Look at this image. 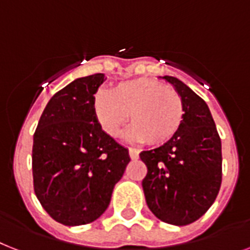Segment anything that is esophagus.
<instances>
[{
    "label": "esophagus",
    "instance_id": "obj_1",
    "mask_svg": "<svg viewBox=\"0 0 250 250\" xmlns=\"http://www.w3.org/2000/svg\"><path fill=\"white\" fill-rule=\"evenodd\" d=\"M129 157H131L132 160H136L139 159V150L136 149H132V147H129Z\"/></svg>",
    "mask_w": 250,
    "mask_h": 250
}]
</instances>
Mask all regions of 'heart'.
Segmentation results:
<instances>
[{"instance_id":"heart-1","label":"heart","mask_w":250,"mask_h":250,"mask_svg":"<svg viewBox=\"0 0 250 250\" xmlns=\"http://www.w3.org/2000/svg\"><path fill=\"white\" fill-rule=\"evenodd\" d=\"M93 113L103 131L118 137L127 121L132 125L127 137L132 141L160 146L180 131L185 105L180 93L150 78L118 83L93 100Z\"/></svg>"}]
</instances>
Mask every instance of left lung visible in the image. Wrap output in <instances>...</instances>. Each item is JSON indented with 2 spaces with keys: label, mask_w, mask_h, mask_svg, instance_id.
<instances>
[{
  "label": "left lung",
  "mask_w": 250,
  "mask_h": 250,
  "mask_svg": "<svg viewBox=\"0 0 250 250\" xmlns=\"http://www.w3.org/2000/svg\"><path fill=\"white\" fill-rule=\"evenodd\" d=\"M180 93L185 117L180 131L140 158L147 167L143 188L149 209L176 226L192 224L209 209L222 181L221 139L206 101L182 81L162 77Z\"/></svg>",
  "instance_id": "obj_1"
}]
</instances>
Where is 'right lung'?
Listing matches in <instances>:
<instances>
[{
	"label": "right lung",
	"instance_id": "1",
	"mask_svg": "<svg viewBox=\"0 0 250 250\" xmlns=\"http://www.w3.org/2000/svg\"><path fill=\"white\" fill-rule=\"evenodd\" d=\"M103 73L74 79L50 99L33 136L36 196L60 224L97 220L129 163L128 149L107 136L93 113Z\"/></svg>",
	"mask_w": 250,
	"mask_h": 250
}]
</instances>
